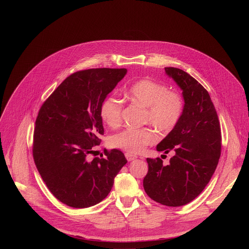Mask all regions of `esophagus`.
I'll return each instance as SVG.
<instances>
[{
  "mask_svg": "<svg viewBox=\"0 0 249 249\" xmlns=\"http://www.w3.org/2000/svg\"><path fill=\"white\" fill-rule=\"evenodd\" d=\"M125 156H126V159H127L128 161H131V160H135V159L137 158L136 155H134V154H132V153H130V152H126V153H125Z\"/></svg>",
  "mask_w": 249,
  "mask_h": 249,
  "instance_id": "1",
  "label": "esophagus"
}]
</instances>
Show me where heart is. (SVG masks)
<instances>
[{
    "label": "heart",
    "mask_w": 249,
    "mask_h": 249,
    "mask_svg": "<svg viewBox=\"0 0 249 249\" xmlns=\"http://www.w3.org/2000/svg\"><path fill=\"white\" fill-rule=\"evenodd\" d=\"M127 97L133 103L146 108L144 123L151 124L161 132H169L178 125L184 113V101L179 94L152 80H140L130 86ZM123 102L110 95L100 106V116L108 126L116 128L122 122ZM158 140V135L150 128H126L114 134L110 142L114 147L129 152H140L145 146Z\"/></svg>",
    "instance_id": "b5f03b06"
}]
</instances>
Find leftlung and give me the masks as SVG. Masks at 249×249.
I'll list each match as a JSON object with an SVG mask.
<instances>
[{"label": "left lung", "mask_w": 249, "mask_h": 249, "mask_svg": "<svg viewBox=\"0 0 249 249\" xmlns=\"http://www.w3.org/2000/svg\"><path fill=\"white\" fill-rule=\"evenodd\" d=\"M182 89L184 113L178 125L156 146L175 155L167 165L160 158L147 159L143 188L153 201L168 207L184 206L203 192L221 155V129L216 109L207 89L188 72L165 68Z\"/></svg>", "instance_id": "1"}]
</instances>
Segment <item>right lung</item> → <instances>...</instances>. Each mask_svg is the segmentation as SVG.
Listing matches in <instances>:
<instances>
[{
  "label": "right lung",
  "mask_w": 249,
  "mask_h": 249,
  "mask_svg": "<svg viewBox=\"0 0 249 249\" xmlns=\"http://www.w3.org/2000/svg\"><path fill=\"white\" fill-rule=\"evenodd\" d=\"M126 72L106 68L73 72L38 112L34 162L51 194L70 207L88 208L103 201L127 163L119 149L108 151L106 159L89 158L104 135L101 104Z\"/></svg>",
  "instance_id": "right-lung-1"
}]
</instances>
